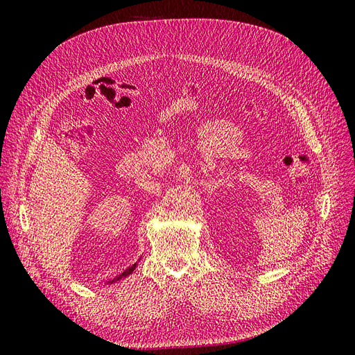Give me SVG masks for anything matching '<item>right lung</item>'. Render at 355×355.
Returning <instances> with one entry per match:
<instances>
[{
	"label": "right lung",
	"instance_id": "1",
	"mask_svg": "<svg viewBox=\"0 0 355 355\" xmlns=\"http://www.w3.org/2000/svg\"><path fill=\"white\" fill-rule=\"evenodd\" d=\"M139 261H141V259H139ZM139 261L137 262H135L132 266H128L127 268V270L125 271H123L120 275H116L115 278H112V280H110L108 282V284H112V283H115V282H120L121 280V278H125V277H128V275H130L135 270H136V266H137V263H139Z\"/></svg>",
	"mask_w": 355,
	"mask_h": 355
}]
</instances>
